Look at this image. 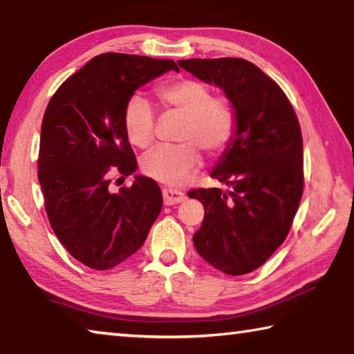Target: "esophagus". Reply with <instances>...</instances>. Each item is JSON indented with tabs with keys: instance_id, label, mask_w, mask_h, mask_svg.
Returning <instances> with one entry per match:
<instances>
[{
	"instance_id": "esophagus-1",
	"label": "esophagus",
	"mask_w": 354,
	"mask_h": 354,
	"mask_svg": "<svg viewBox=\"0 0 354 354\" xmlns=\"http://www.w3.org/2000/svg\"><path fill=\"white\" fill-rule=\"evenodd\" d=\"M161 194H163L165 205H176V203H180L185 199V194L182 191L176 188H163Z\"/></svg>"
}]
</instances>
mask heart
Segmentation results:
<instances>
[{"label":"heart","mask_w":354,"mask_h":354,"mask_svg":"<svg viewBox=\"0 0 354 354\" xmlns=\"http://www.w3.org/2000/svg\"><path fill=\"white\" fill-rule=\"evenodd\" d=\"M161 107L183 113L176 145H161L141 161L146 176L163 183H177L202 165V151L216 157L234 138L238 118L230 99L214 96L199 79L180 77L155 88ZM122 127L129 142L138 149L152 145L155 110L145 97L133 95L122 110Z\"/></svg>","instance_id":"heart-1"}]
</instances>
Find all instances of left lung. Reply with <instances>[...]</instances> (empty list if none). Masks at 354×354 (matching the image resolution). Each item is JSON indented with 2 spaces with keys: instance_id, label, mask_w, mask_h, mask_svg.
<instances>
[{
  "instance_id": "1",
  "label": "left lung",
  "mask_w": 354,
  "mask_h": 354,
  "mask_svg": "<svg viewBox=\"0 0 354 354\" xmlns=\"http://www.w3.org/2000/svg\"><path fill=\"white\" fill-rule=\"evenodd\" d=\"M178 65L221 86L238 118L236 136L212 172L232 191L188 193L205 208L194 247L227 275L250 274L284 243L300 205L305 176L299 118L281 86L249 60L188 59Z\"/></svg>"
}]
</instances>
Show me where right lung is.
I'll list each match as a JSON object with an SVG mask.
<instances>
[{
    "label": "right lung",
    "mask_w": 354,
    "mask_h": 354,
    "mask_svg": "<svg viewBox=\"0 0 354 354\" xmlns=\"http://www.w3.org/2000/svg\"><path fill=\"white\" fill-rule=\"evenodd\" d=\"M176 62L105 53L68 77L54 93L41 121L39 182L53 232L86 268L109 270L145 244L163 205L149 177L110 193V174L136 171L122 127V110L138 86ZM118 182V180H116Z\"/></svg>",
    "instance_id": "obj_1"
}]
</instances>
